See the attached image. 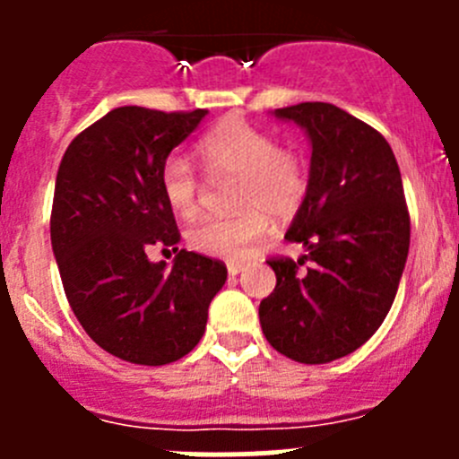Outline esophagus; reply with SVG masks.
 I'll return each instance as SVG.
<instances>
[{
  "instance_id": "34e87169",
  "label": "esophagus",
  "mask_w": 459,
  "mask_h": 459,
  "mask_svg": "<svg viewBox=\"0 0 459 459\" xmlns=\"http://www.w3.org/2000/svg\"><path fill=\"white\" fill-rule=\"evenodd\" d=\"M226 268H229L230 275H238V273L244 271V262H235V259H233V262L226 264Z\"/></svg>"
}]
</instances>
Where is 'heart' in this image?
Wrapping results in <instances>:
<instances>
[{
    "label": "heart",
    "mask_w": 459,
    "mask_h": 459,
    "mask_svg": "<svg viewBox=\"0 0 459 459\" xmlns=\"http://www.w3.org/2000/svg\"><path fill=\"white\" fill-rule=\"evenodd\" d=\"M197 160L212 184L230 182V202L238 212L206 217L188 230L191 248L211 257L238 259L271 226V216L290 217L308 193V166L293 146L275 143L264 128L239 117L221 119L197 142ZM161 193L175 215L193 220L200 212L206 184L184 157L161 166Z\"/></svg>",
    "instance_id": "obj_1"
}]
</instances>
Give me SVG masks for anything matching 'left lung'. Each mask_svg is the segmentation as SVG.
Returning <instances> with one entry per match:
<instances>
[{
    "label": "left lung",
    "mask_w": 459,
    "mask_h": 459,
    "mask_svg": "<svg viewBox=\"0 0 459 459\" xmlns=\"http://www.w3.org/2000/svg\"><path fill=\"white\" fill-rule=\"evenodd\" d=\"M311 140V178L286 239L298 262L271 257L277 284L259 304L268 344L302 364L353 353L384 322L400 286L411 217L400 166L382 133L326 101L277 108ZM308 258L312 266L299 273Z\"/></svg>",
    "instance_id": "8db88e82"
}]
</instances>
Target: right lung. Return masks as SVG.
Returning <instances> with one entry per match:
<instances>
[{
	"label": "right lung",
	"mask_w": 459,
	"mask_h": 459,
	"mask_svg": "<svg viewBox=\"0 0 459 459\" xmlns=\"http://www.w3.org/2000/svg\"><path fill=\"white\" fill-rule=\"evenodd\" d=\"M206 108L122 106L82 131L62 157L55 182L50 242L73 313L92 342L143 367L178 362L206 328L208 307L226 266L178 251L170 272L147 248L179 242L161 193V166Z\"/></svg>",
	"instance_id": "right-lung-1"
}]
</instances>
